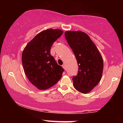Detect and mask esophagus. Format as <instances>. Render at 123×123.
Returning <instances> with one entry per match:
<instances>
[{"instance_id": "34e87169", "label": "esophagus", "mask_w": 123, "mask_h": 123, "mask_svg": "<svg viewBox=\"0 0 123 123\" xmlns=\"http://www.w3.org/2000/svg\"><path fill=\"white\" fill-rule=\"evenodd\" d=\"M62 68L63 69H64L65 70H66V66H65V64H63V65H62Z\"/></svg>"}]
</instances>
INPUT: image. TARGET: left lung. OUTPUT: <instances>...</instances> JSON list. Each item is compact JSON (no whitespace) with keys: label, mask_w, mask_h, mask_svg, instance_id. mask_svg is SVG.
Returning a JSON list of instances; mask_svg holds the SVG:
<instances>
[{"label":"left lung","mask_w":123,"mask_h":123,"mask_svg":"<svg viewBox=\"0 0 123 123\" xmlns=\"http://www.w3.org/2000/svg\"><path fill=\"white\" fill-rule=\"evenodd\" d=\"M65 39L75 55L79 70L72 80L74 88L87 94L101 79L104 62L101 53L89 36L81 31H66Z\"/></svg>","instance_id":"8db88e82"}]
</instances>
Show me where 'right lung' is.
<instances>
[{"label": "right lung", "mask_w": 123, "mask_h": 123, "mask_svg": "<svg viewBox=\"0 0 123 123\" xmlns=\"http://www.w3.org/2000/svg\"><path fill=\"white\" fill-rule=\"evenodd\" d=\"M63 33L60 29L43 31L27 44L22 54L24 70L29 81L39 90H46L57 83L64 69L50 54L55 41Z\"/></svg>", "instance_id": "1"}]
</instances>
